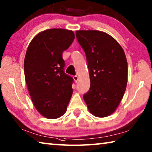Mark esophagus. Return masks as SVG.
I'll use <instances>...</instances> for the list:
<instances>
[{
	"instance_id": "obj_1",
	"label": "esophagus",
	"mask_w": 152,
	"mask_h": 152,
	"mask_svg": "<svg viewBox=\"0 0 152 152\" xmlns=\"http://www.w3.org/2000/svg\"><path fill=\"white\" fill-rule=\"evenodd\" d=\"M73 78L74 80V81H75V82H77V81H78V76L77 75H75L73 76Z\"/></svg>"
}]
</instances>
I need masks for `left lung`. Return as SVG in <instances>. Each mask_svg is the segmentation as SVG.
<instances>
[{
  "label": "left lung",
  "mask_w": 152,
  "mask_h": 152,
  "mask_svg": "<svg viewBox=\"0 0 152 152\" xmlns=\"http://www.w3.org/2000/svg\"><path fill=\"white\" fill-rule=\"evenodd\" d=\"M76 38L85 52L90 87L84 100L91 114L104 118L115 112L128 82L124 50L111 36L99 30H78Z\"/></svg>",
  "instance_id": "8db88e82"
}]
</instances>
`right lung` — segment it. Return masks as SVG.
I'll list each match as a JSON object with an SVG mask.
<instances>
[{
    "label": "right lung",
    "instance_id": "obj_1",
    "mask_svg": "<svg viewBox=\"0 0 152 152\" xmlns=\"http://www.w3.org/2000/svg\"><path fill=\"white\" fill-rule=\"evenodd\" d=\"M74 38L72 30H46L36 36L27 48L24 62L27 88L36 109L48 119L64 114L72 95L74 80L64 73L62 53Z\"/></svg>",
    "mask_w": 152,
    "mask_h": 152
}]
</instances>
